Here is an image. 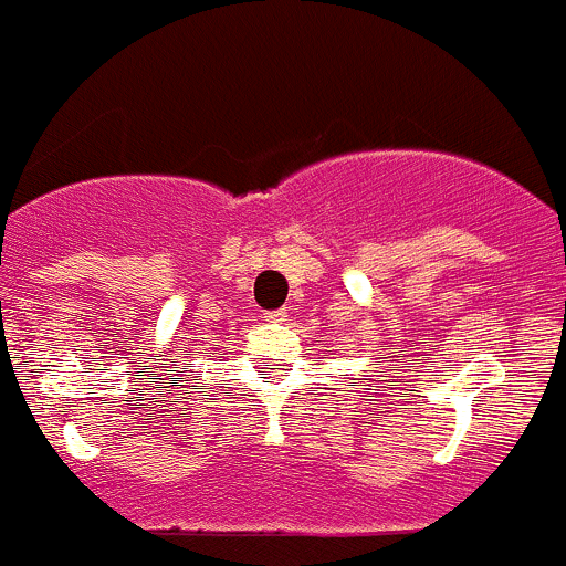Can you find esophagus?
I'll return each instance as SVG.
<instances>
[{"label":"esophagus","instance_id":"1","mask_svg":"<svg viewBox=\"0 0 566 566\" xmlns=\"http://www.w3.org/2000/svg\"><path fill=\"white\" fill-rule=\"evenodd\" d=\"M287 306H284V310H273V312H265V319L268 323H284V319H287Z\"/></svg>","mask_w":566,"mask_h":566}]
</instances>
